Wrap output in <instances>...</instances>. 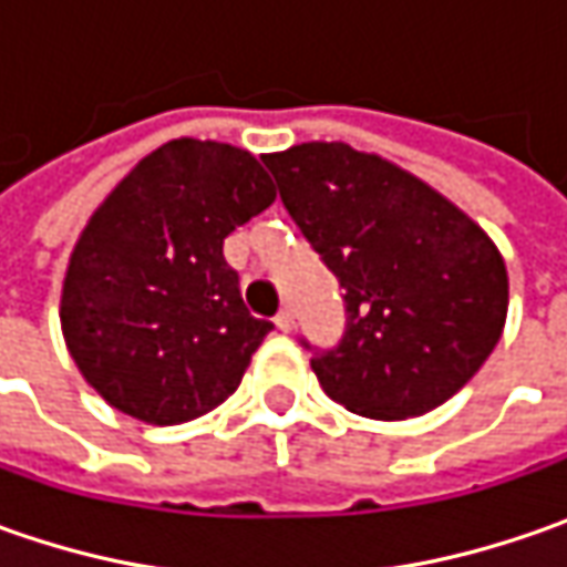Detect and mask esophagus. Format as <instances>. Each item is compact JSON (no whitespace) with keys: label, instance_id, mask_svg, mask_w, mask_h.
<instances>
[{"label":"esophagus","instance_id":"esophagus-1","mask_svg":"<svg viewBox=\"0 0 567 567\" xmlns=\"http://www.w3.org/2000/svg\"><path fill=\"white\" fill-rule=\"evenodd\" d=\"M274 324L287 334V331H293L296 328V316H293V309H280L277 316H274Z\"/></svg>","mask_w":567,"mask_h":567}]
</instances>
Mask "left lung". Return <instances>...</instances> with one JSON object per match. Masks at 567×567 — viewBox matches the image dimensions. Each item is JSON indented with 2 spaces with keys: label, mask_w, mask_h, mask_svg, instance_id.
Segmentation results:
<instances>
[{
  "label": "left lung",
  "mask_w": 567,
  "mask_h": 567,
  "mask_svg": "<svg viewBox=\"0 0 567 567\" xmlns=\"http://www.w3.org/2000/svg\"><path fill=\"white\" fill-rule=\"evenodd\" d=\"M280 202L343 290L338 347L312 350L331 401L423 416L489 360L508 316L492 239L423 179L340 142L265 154Z\"/></svg>",
  "instance_id": "8db88e82"
}]
</instances>
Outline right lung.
<instances>
[{
  "instance_id": "obj_1",
  "label": "right lung",
  "mask_w": 567,
  "mask_h": 567,
  "mask_svg": "<svg viewBox=\"0 0 567 567\" xmlns=\"http://www.w3.org/2000/svg\"><path fill=\"white\" fill-rule=\"evenodd\" d=\"M249 151L179 138L94 210L62 284V334L110 406L179 425L239 388L271 321L249 316L224 239L271 207Z\"/></svg>"
}]
</instances>
